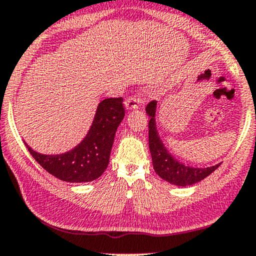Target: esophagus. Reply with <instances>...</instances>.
<instances>
[{"mask_svg":"<svg viewBox=\"0 0 256 256\" xmlns=\"http://www.w3.org/2000/svg\"><path fill=\"white\" fill-rule=\"evenodd\" d=\"M139 106V100L137 97H128L125 102V108L126 110H134V108H138Z\"/></svg>","mask_w":256,"mask_h":256,"instance_id":"1","label":"esophagus"}]
</instances>
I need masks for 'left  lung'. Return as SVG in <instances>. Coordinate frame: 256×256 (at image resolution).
<instances>
[{
  "instance_id": "1",
  "label": "left lung",
  "mask_w": 256,
  "mask_h": 256,
  "mask_svg": "<svg viewBox=\"0 0 256 256\" xmlns=\"http://www.w3.org/2000/svg\"><path fill=\"white\" fill-rule=\"evenodd\" d=\"M156 100L150 102L146 106V114L150 117L148 122V148L152 156L153 168L160 178L176 186H190L205 179L213 173L221 165L210 166V168H192L186 166L176 160L165 148L159 137L156 124Z\"/></svg>"
}]
</instances>
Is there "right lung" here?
Instances as JSON below:
<instances>
[{"label":"right lung","mask_w":256,"mask_h":256,"mask_svg":"<svg viewBox=\"0 0 256 256\" xmlns=\"http://www.w3.org/2000/svg\"><path fill=\"white\" fill-rule=\"evenodd\" d=\"M125 116L122 98H106L98 104L88 134L72 150L60 154H40L24 142L34 159L60 180L88 182L100 178L108 165L116 131Z\"/></svg>","instance_id":"right-lung-1"}]
</instances>
